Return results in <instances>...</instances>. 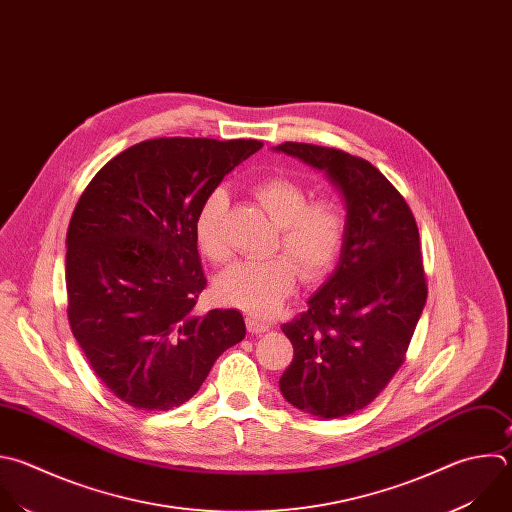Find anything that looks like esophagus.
Masks as SVG:
<instances>
[{"label": "esophagus", "instance_id": "esophagus-1", "mask_svg": "<svg viewBox=\"0 0 512 512\" xmlns=\"http://www.w3.org/2000/svg\"><path fill=\"white\" fill-rule=\"evenodd\" d=\"M245 323H247V329H249L251 333H265V331H269V327H271L267 321L259 319L257 315H247Z\"/></svg>", "mask_w": 512, "mask_h": 512}]
</instances>
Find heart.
Here are the masks:
<instances>
[{
    "label": "heart",
    "instance_id": "b5f03b06",
    "mask_svg": "<svg viewBox=\"0 0 512 512\" xmlns=\"http://www.w3.org/2000/svg\"><path fill=\"white\" fill-rule=\"evenodd\" d=\"M257 205L279 227L275 255L265 261H245L223 271L215 281L217 297L255 315H271L293 293L297 277L323 279L344 249L348 217L333 197L309 199L311 191L299 179L275 175L253 187ZM229 195L213 189L195 217V239L201 253L213 263H225L231 247L225 235Z\"/></svg>",
    "mask_w": 512,
    "mask_h": 512
}]
</instances>
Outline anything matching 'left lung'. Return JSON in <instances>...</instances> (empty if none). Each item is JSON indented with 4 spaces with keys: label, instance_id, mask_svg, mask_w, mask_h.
I'll return each mask as SVG.
<instances>
[{
    "label": "left lung",
    "instance_id": "left-lung-1",
    "mask_svg": "<svg viewBox=\"0 0 512 512\" xmlns=\"http://www.w3.org/2000/svg\"><path fill=\"white\" fill-rule=\"evenodd\" d=\"M342 189L348 233L337 269L281 329L293 362L279 380L295 408L344 418L378 398L406 360L428 297L412 209L380 170L350 152L307 142L277 146Z\"/></svg>",
    "mask_w": 512,
    "mask_h": 512
}]
</instances>
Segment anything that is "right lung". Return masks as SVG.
<instances>
[{
    "mask_svg": "<svg viewBox=\"0 0 512 512\" xmlns=\"http://www.w3.org/2000/svg\"><path fill=\"white\" fill-rule=\"evenodd\" d=\"M261 140L154 138L108 160L66 235L68 321L98 380L136 410L191 400L245 337L237 309L195 313L207 277L195 217Z\"/></svg>",
    "mask_w": 512,
    "mask_h": 512,
    "instance_id": "add662e5",
    "label": "right lung"
}]
</instances>
